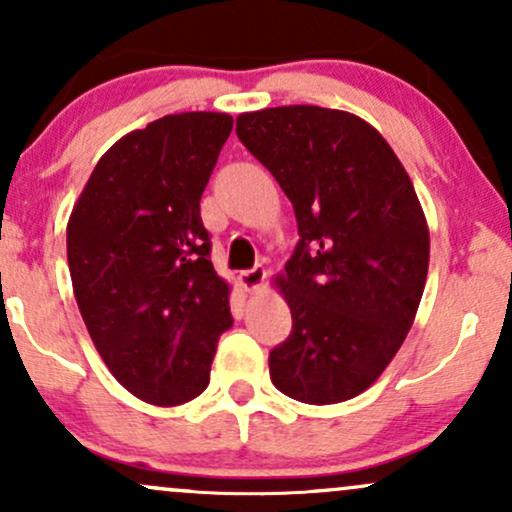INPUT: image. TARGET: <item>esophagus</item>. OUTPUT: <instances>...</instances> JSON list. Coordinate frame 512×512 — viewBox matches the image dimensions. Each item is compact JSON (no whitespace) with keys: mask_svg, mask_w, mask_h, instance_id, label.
I'll return each instance as SVG.
<instances>
[{"mask_svg":"<svg viewBox=\"0 0 512 512\" xmlns=\"http://www.w3.org/2000/svg\"><path fill=\"white\" fill-rule=\"evenodd\" d=\"M264 279H267V269L262 267V264H257V267L248 269V272H240V286H243L245 291H257L260 286L264 284Z\"/></svg>","mask_w":512,"mask_h":512,"instance_id":"obj_1","label":"esophagus"}]
</instances>
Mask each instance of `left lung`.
<instances>
[{"label":"left lung","mask_w":512,"mask_h":512,"mask_svg":"<svg viewBox=\"0 0 512 512\" xmlns=\"http://www.w3.org/2000/svg\"><path fill=\"white\" fill-rule=\"evenodd\" d=\"M238 139L291 199L298 248L274 279L293 332L269 354L276 390L337 404L368 390L407 339L426 286V214L383 134L346 110L238 115Z\"/></svg>","instance_id":"8db88e82"}]
</instances>
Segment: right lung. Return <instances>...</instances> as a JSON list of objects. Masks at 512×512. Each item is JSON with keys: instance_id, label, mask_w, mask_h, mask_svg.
Returning <instances> with one entry per match:
<instances>
[{"instance_id": "1", "label": "right lung", "mask_w": 512, "mask_h": 512, "mask_svg": "<svg viewBox=\"0 0 512 512\" xmlns=\"http://www.w3.org/2000/svg\"><path fill=\"white\" fill-rule=\"evenodd\" d=\"M233 129L228 113H178L134 129L93 168L67 221L74 298L115 380L156 407L209 385L233 325L231 286L209 260L199 199Z\"/></svg>"}]
</instances>
